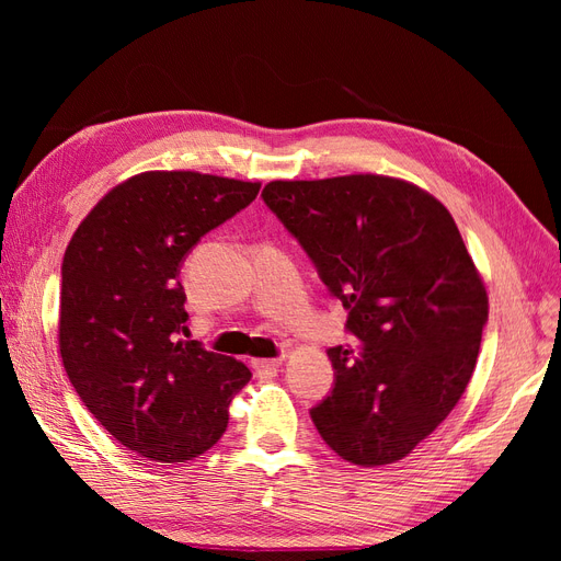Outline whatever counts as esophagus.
<instances>
[{"label": "esophagus", "instance_id": "esophagus-1", "mask_svg": "<svg viewBox=\"0 0 561 561\" xmlns=\"http://www.w3.org/2000/svg\"><path fill=\"white\" fill-rule=\"evenodd\" d=\"M252 363V369L257 371L260 377H274L276 371H278V367L283 365V360L280 358H254V360H250Z\"/></svg>", "mask_w": 561, "mask_h": 561}]
</instances>
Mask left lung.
<instances>
[{"label":"left lung","instance_id":"1","mask_svg":"<svg viewBox=\"0 0 561 561\" xmlns=\"http://www.w3.org/2000/svg\"><path fill=\"white\" fill-rule=\"evenodd\" d=\"M262 198L344 304L355 336L328 351L334 388L311 407L320 437L355 466L400 461L463 396L489 316L454 217L383 175L276 180Z\"/></svg>","mask_w":561,"mask_h":561}]
</instances>
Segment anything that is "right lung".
Wrapping results in <instances>:
<instances>
[{"label": "right lung", "mask_w": 561, "mask_h": 561, "mask_svg": "<svg viewBox=\"0 0 561 561\" xmlns=\"http://www.w3.org/2000/svg\"><path fill=\"white\" fill-rule=\"evenodd\" d=\"M260 182L192 171L140 173L98 203L62 260L60 355L89 412L130 451L186 463L229 423L250 369L186 332L180 268L248 208Z\"/></svg>", "instance_id": "add662e5"}]
</instances>
